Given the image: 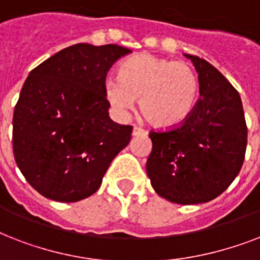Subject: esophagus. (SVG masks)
I'll use <instances>...</instances> for the list:
<instances>
[{"instance_id": "obj_1", "label": "esophagus", "mask_w": 260, "mask_h": 260, "mask_svg": "<svg viewBox=\"0 0 260 260\" xmlns=\"http://www.w3.org/2000/svg\"><path fill=\"white\" fill-rule=\"evenodd\" d=\"M132 135H134V136H144V135H147V131H144L143 128H140V126H135Z\"/></svg>"}]
</instances>
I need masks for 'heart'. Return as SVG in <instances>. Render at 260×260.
<instances>
[{"label": "heart", "mask_w": 260, "mask_h": 260, "mask_svg": "<svg viewBox=\"0 0 260 260\" xmlns=\"http://www.w3.org/2000/svg\"><path fill=\"white\" fill-rule=\"evenodd\" d=\"M104 90L120 116L134 108L135 98H140V110L148 121L156 126H173L193 110L200 79L187 62L143 52L122 63L120 77H108Z\"/></svg>", "instance_id": "1"}]
</instances>
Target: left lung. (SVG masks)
<instances>
[{"label":"left lung","instance_id":"1","mask_svg":"<svg viewBox=\"0 0 260 260\" xmlns=\"http://www.w3.org/2000/svg\"><path fill=\"white\" fill-rule=\"evenodd\" d=\"M200 79V95L177 126L151 131L147 174L167 201L193 205L218 197L244 162L247 125L242 98L228 79L205 59L185 54Z\"/></svg>","mask_w":260,"mask_h":260}]
</instances>
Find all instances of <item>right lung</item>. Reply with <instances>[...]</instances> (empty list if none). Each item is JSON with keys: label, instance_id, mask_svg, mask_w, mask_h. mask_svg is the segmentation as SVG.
<instances>
[{"label": "right lung", "instance_id": "obj_1", "mask_svg": "<svg viewBox=\"0 0 260 260\" xmlns=\"http://www.w3.org/2000/svg\"><path fill=\"white\" fill-rule=\"evenodd\" d=\"M132 52L79 43L35 67L13 113L18 169L43 197L77 202L100 189L114 156L128 146L132 125L110 120L106 74Z\"/></svg>", "mask_w": 260, "mask_h": 260}]
</instances>
